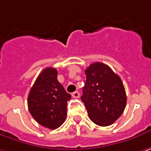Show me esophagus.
Returning a JSON list of instances; mask_svg holds the SVG:
<instances>
[{"instance_id":"obj_1","label":"esophagus","mask_w":151,"mask_h":151,"mask_svg":"<svg viewBox=\"0 0 151 151\" xmlns=\"http://www.w3.org/2000/svg\"><path fill=\"white\" fill-rule=\"evenodd\" d=\"M72 96H73V98H78V97H79V92H78V91H74V92H73V93H72Z\"/></svg>"}]
</instances>
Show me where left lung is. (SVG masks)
Returning <instances> with one entry per match:
<instances>
[{
    "label": "left lung",
    "mask_w": 151,
    "mask_h": 151,
    "mask_svg": "<svg viewBox=\"0 0 151 151\" xmlns=\"http://www.w3.org/2000/svg\"><path fill=\"white\" fill-rule=\"evenodd\" d=\"M85 74L81 100L89 117L98 126H110L126 108L127 95L123 83L110 67L101 62L87 67Z\"/></svg>",
    "instance_id": "obj_1"
}]
</instances>
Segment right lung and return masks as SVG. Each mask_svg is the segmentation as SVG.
<instances>
[{
	"mask_svg": "<svg viewBox=\"0 0 151 151\" xmlns=\"http://www.w3.org/2000/svg\"><path fill=\"white\" fill-rule=\"evenodd\" d=\"M55 68L47 67L41 73L28 96V109L35 120L44 127L56 129L67 117V101L71 95L57 79Z\"/></svg>",
	"mask_w": 151,
	"mask_h": 151,
	"instance_id": "add662e5",
	"label": "right lung"
}]
</instances>
